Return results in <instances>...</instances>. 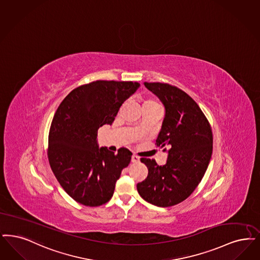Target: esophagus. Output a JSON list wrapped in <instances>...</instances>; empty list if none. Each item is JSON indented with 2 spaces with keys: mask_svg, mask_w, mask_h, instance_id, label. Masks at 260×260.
I'll return each mask as SVG.
<instances>
[{
  "mask_svg": "<svg viewBox=\"0 0 260 260\" xmlns=\"http://www.w3.org/2000/svg\"><path fill=\"white\" fill-rule=\"evenodd\" d=\"M132 161L133 162H138L139 161V156L134 155V156H132Z\"/></svg>",
  "mask_w": 260,
  "mask_h": 260,
  "instance_id": "obj_1",
  "label": "esophagus"
}]
</instances>
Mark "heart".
Returning a JSON list of instances; mask_svg holds the SVG:
<instances>
[{
	"mask_svg": "<svg viewBox=\"0 0 260 260\" xmlns=\"http://www.w3.org/2000/svg\"><path fill=\"white\" fill-rule=\"evenodd\" d=\"M143 106H160L158 103L156 102V100H153V99H148L146 100L143 104Z\"/></svg>",
	"mask_w": 260,
	"mask_h": 260,
	"instance_id": "heart-1",
	"label": "heart"
}]
</instances>
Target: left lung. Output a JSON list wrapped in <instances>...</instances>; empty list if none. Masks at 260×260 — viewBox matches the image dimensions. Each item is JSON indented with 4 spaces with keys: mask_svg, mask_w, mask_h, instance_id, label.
Masks as SVG:
<instances>
[{
    "mask_svg": "<svg viewBox=\"0 0 260 260\" xmlns=\"http://www.w3.org/2000/svg\"><path fill=\"white\" fill-rule=\"evenodd\" d=\"M144 85L165 105L156 144L168 156L164 166L142 157L148 176L136 187L147 202L170 207L188 198L204 176L213 152L212 129L198 104L181 89L159 82Z\"/></svg>",
    "mask_w": 260,
    "mask_h": 260,
    "instance_id": "1",
    "label": "left lung"
}]
</instances>
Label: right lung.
I'll list each match as a JSON object with an SVG mask.
<instances>
[{"label": "right lung", "instance_id": "add662e5", "mask_svg": "<svg viewBox=\"0 0 260 260\" xmlns=\"http://www.w3.org/2000/svg\"><path fill=\"white\" fill-rule=\"evenodd\" d=\"M140 84L98 80L73 90L59 105L48 136V159L64 191L76 202L95 207L108 202L132 152L115 155L98 144V129L111 125L121 105Z\"/></svg>", "mask_w": 260, "mask_h": 260}]
</instances>
